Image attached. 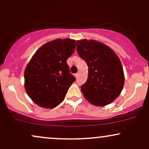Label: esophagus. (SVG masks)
Here are the masks:
<instances>
[{"label": "esophagus", "mask_w": 149, "mask_h": 149, "mask_svg": "<svg viewBox=\"0 0 149 149\" xmlns=\"http://www.w3.org/2000/svg\"><path fill=\"white\" fill-rule=\"evenodd\" d=\"M79 77V72L76 73V74H75V77H76L77 79H78Z\"/></svg>", "instance_id": "34e87169"}]
</instances>
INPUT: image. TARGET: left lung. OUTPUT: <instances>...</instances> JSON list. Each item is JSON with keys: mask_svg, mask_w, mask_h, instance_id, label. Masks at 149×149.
Returning a JSON list of instances; mask_svg holds the SVG:
<instances>
[{"mask_svg": "<svg viewBox=\"0 0 149 149\" xmlns=\"http://www.w3.org/2000/svg\"><path fill=\"white\" fill-rule=\"evenodd\" d=\"M77 51L88 68L87 81L81 90L88 102L95 106H105L118 97L123 90V70L112 49L95 40H79Z\"/></svg>", "mask_w": 149, "mask_h": 149, "instance_id": "1", "label": "left lung"}]
</instances>
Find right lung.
<instances>
[{"instance_id":"add662e5","label":"right lung","mask_w":149,"mask_h":149,"mask_svg":"<svg viewBox=\"0 0 149 149\" xmlns=\"http://www.w3.org/2000/svg\"><path fill=\"white\" fill-rule=\"evenodd\" d=\"M74 50V40L58 39L44 45L33 55L24 72V86L38 105L54 108L63 101L76 80L67 63Z\"/></svg>"}]
</instances>
